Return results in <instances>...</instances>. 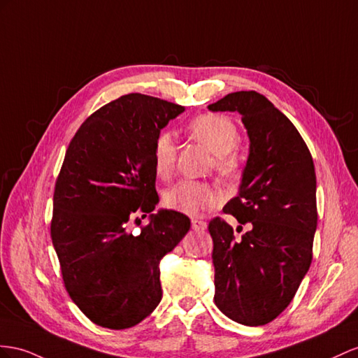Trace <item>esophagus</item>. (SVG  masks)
<instances>
[{"label": "esophagus", "mask_w": 358, "mask_h": 358, "mask_svg": "<svg viewBox=\"0 0 358 358\" xmlns=\"http://www.w3.org/2000/svg\"><path fill=\"white\" fill-rule=\"evenodd\" d=\"M192 228H194L195 231H204L207 228V224L204 221H201V219L194 217L192 219Z\"/></svg>", "instance_id": "34e87169"}]
</instances>
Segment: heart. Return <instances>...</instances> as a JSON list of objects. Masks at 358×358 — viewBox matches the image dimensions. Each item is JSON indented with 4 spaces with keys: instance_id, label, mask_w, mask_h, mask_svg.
I'll list each match as a JSON object with an SVG mask.
<instances>
[{
    "instance_id": "b5f03b06",
    "label": "heart",
    "mask_w": 358,
    "mask_h": 358,
    "mask_svg": "<svg viewBox=\"0 0 358 358\" xmlns=\"http://www.w3.org/2000/svg\"><path fill=\"white\" fill-rule=\"evenodd\" d=\"M190 136L216 154L215 166L222 177H234L239 171L233 151L239 146L241 134L236 124L222 115H201L187 125ZM176 143L171 133L162 131L154 139L152 159L157 176L169 178L176 168ZM164 206L186 215H199L221 201V192L207 182L185 180L173 185L163 196Z\"/></svg>"
}]
</instances>
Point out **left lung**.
I'll use <instances>...</instances> for the list:
<instances>
[{"label": "left lung", "instance_id": "1", "mask_svg": "<svg viewBox=\"0 0 358 358\" xmlns=\"http://www.w3.org/2000/svg\"><path fill=\"white\" fill-rule=\"evenodd\" d=\"M208 108L239 112L251 142L239 195L224 207L250 230L236 237L221 217L208 224L215 304L236 322L259 327L286 310L313 259L315 164L295 125L259 92H233Z\"/></svg>", "mask_w": 358, "mask_h": 358}]
</instances>
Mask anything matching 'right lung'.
I'll use <instances>...</instances> for the list:
<instances>
[{
  "label": "right lung",
  "mask_w": 358,
  "mask_h": 358,
  "mask_svg": "<svg viewBox=\"0 0 358 358\" xmlns=\"http://www.w3.org/2000/svg\"><path fill=\"white\" fill-rule=\"evenodd\" d=\"M182 112L128 94L92 113L69 142L54 187L51 239L68 295L99 327L125 329L152 313L162 299L159 263L190 228L173 210L140 224L159 203L154 139ZM131 223L141 227L137 235Z\"/></svg>",
  "instance_id": "right-lung-1"
}]
</instances>
